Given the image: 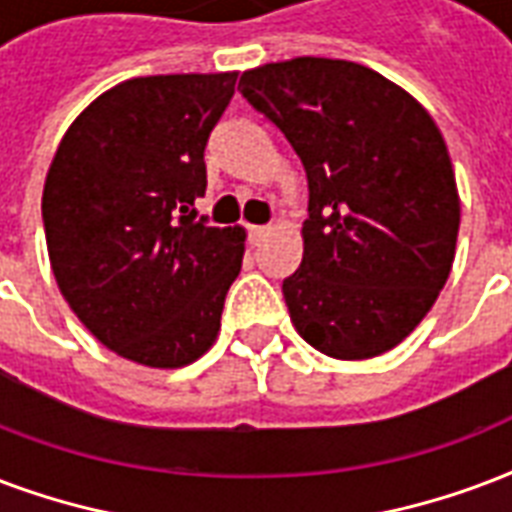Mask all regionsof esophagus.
Instances as JSON below:
<instances>
[{
  "label": "esophagus",
  "mask_w": 512,
  "mask_h": 512,
  "mask_svg": "<svg viewBox=\"0 0 512 512\" xmlns=\"http://www.w3.org/2000/svg\"><path fill=\"white\" fill-rule=\"evenodd\" d=\"M265 236H268V228H265V225H249V241H252V244H260Z\"/></svg>",
  "instance_id": "esophagus-1"
}]
</instances>
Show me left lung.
<instances>
[{"label":"left lung","instance_id":"8db88e82","mask_svg":"<svg viewBox=\"0 0 512 512\" xmlns=\"http://www.w3.org/2000/svg\"><path fill=\"white\" fill-rule=\"evenodd\" d=\"M239 91L306 169L303 260L282 284L295 330L335 360L395 349L454 265L462 206L440 128L400 85L341 58L257 66Z\"/></svg>","mask_w":512,"mask_h":512}]
</instances>
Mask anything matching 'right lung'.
Masks as SVG:
<instances>
[{"mask_svg":"<svg viewBox=\"0 0 512 512\" xmlns=\"http://www.w3.org/2000/svg\"><path fill=\"white\" fill-rule=\"evenodd\" d=\"M236 72L155 74L77 115L42 190L50 268L77 319L147 368L212 349L244 257V228H212L204 150Z\"/></svg>","mask_w":512,"mask_h":512,"instance_id":"obj_1","label":"right lung"}]
</instances>
